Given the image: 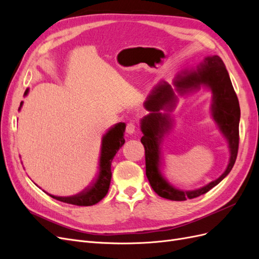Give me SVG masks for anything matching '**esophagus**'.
I'll list each match as a JSON object with an SVG mask.
<instances>
[{"label": "esophagus", "mask_w": 259, "mask_h": 259, "mask_svg": "<svg viewBox=\"0 0 259 259\" xmlns=\"http://www.w3.org/2000/svg\"><path fill=\"white\" fill-rule=\"evenodd\" d=\"M135 130H136V126H135V124L133 123V122H128L126 124V133H127V134H130V135L134 134Z\"/></svg>", "instance_id": "1"}]
</instances>
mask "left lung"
Masks as SVG:
<instances>
[{
    "instance_id": "1",
    "label": "left lung",
    "mask_w": 259,
    "mask_h": 259,
    "mask_svg": "<svg viewBox=\"0 0 259 259\" xmlns=\"http://www.w3.org/2000/svg\"><path fill=\"white\" fill-rule=\"evenodd\" d=\"M201 85L207 86L213 94L211 115L219 130L229 145L230 159L228 166L221 177L197 190L184 191L171 186L164 178L161 171L162 155L161 142L171 126L169 114L161 113L162 109L171 110L176 105L177 97L167 83H160L152 90L146 101L147 110L150 111L140 121V128L144 136L140 142L145 147L146 175L152 189L161 198L171 201H185L194 199L206 193L218 185L230 173L237 160L239 149V122L240 106L237 94L233 90L230 77L224 61L219 56L205 58L197 70L183 71L177 75L175 86L180 94L200 89Z\"/></svg>"
}]
</instances>
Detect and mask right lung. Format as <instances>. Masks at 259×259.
<instances>
[{"label": "right lung", "mask_w": 259, "mask_h": 259, "mask_svg": "<svg viewBox=\"0 0 259 259\" xmlns=\"http://www.w3.org/2000/svg\"><path fill=\"white\" fill-rule=\"evenodd\" d=\"M29 90H26L25 96L28 95ZM22 101L20 103L19 110L22 106ZM124 132L125 123H117L113 127L109 130L101 140V150L99 159V168L96 178L94 182L86 188L85 190L81 191L71 197H56V195L50 194L52 198L56 199L60 202L68 203L77 206H91L96 204L100 200H103L108 193L109 186L111 182V162L114 158L115 153L124 145Z\"/></svg>", "instance_id": "obj_1"}]
</instances>
